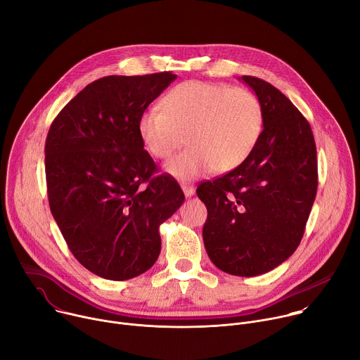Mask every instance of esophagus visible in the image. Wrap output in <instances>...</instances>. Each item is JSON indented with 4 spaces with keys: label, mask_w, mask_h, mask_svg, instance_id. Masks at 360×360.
I'll return each instance as SVG.
<instances>
[{
    "label": "esophagus",
    "mask_w": 360,
    "mask_h": 360,
    "mask_svg": "<svg viewBox=\"0 0 360 360\" xmlns=\"http://www.w3.org/2000/svg\"><path fill=\"white\" fill-rule=\"evenodd\" d=\"M182 191L185 193V196H192L195 193V186L191 184H182Z\"/></svg>",
    "instance_id": "1"
}]
</instances>
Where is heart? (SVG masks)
Returning <instances> with one entry per match:
<instances>
[{"label": "heart", "mask_w": 360, "mask_h": 360, "mask_svg": "<svg viewBox=\"0 0 360 360\" xmlns=\"http://www.w3.org/2000/svg\"><path fill=\"white\" fill-rule=\"evenodd\" d=\"M148 108L138 120V132L152 157L167 160L186 142L189 146L167 164L181 179H193L214 169L224 174L243 164L264 129L259 98L226 84L186 81Z\"/></svg>", "instance_id": "1"}]
</instances>
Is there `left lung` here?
<instances>
[{"label":"left lung","mask_w":360,"mask_h":360,"mask_svg":"<svg viewBox=\"0 0 360 360\" xmlns=\"http://www.w3.org/2000/svg\"><path fill=\"white\" fill-rule=\"evenodd\" d=\"M259 98L264 131L248 160L196 193L208 210L202 235L208 256L235 276L266 274L299 246L318 189L309 122L278 88L243 75Z\"/></svg>","instance_id":"8db88e82"}]
</instances>
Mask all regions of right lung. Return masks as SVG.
<instances>
[{"instance_id": "add662e5", "label": "right lung", "mask_w": 360, "mask_h": 360, "mask_svg": "<svg viewBox=\"0 0 360 360\" xmlns=\"http://www.w3.org/2000/svg\"><path fill=\"white\" fill-rule=\"evenodd\" d=\"M175 78L171 71L99 78L49 127L51 214L75 259L101 278L146 272L161 252L160 225L185 200L171 175H155L138 132L141 114Z\"/></svg>"}]
</instances>
